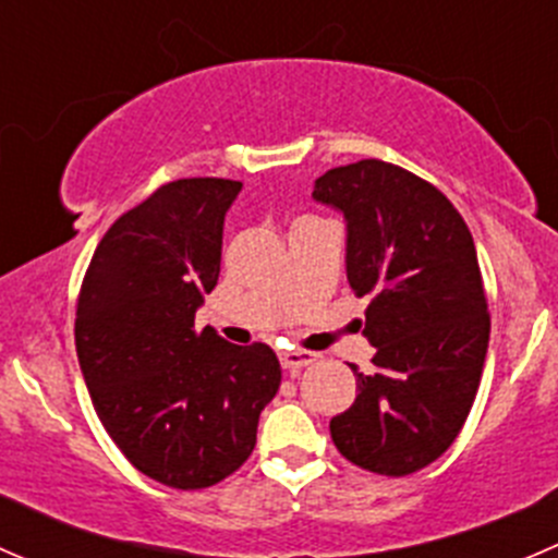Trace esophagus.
<instances>
[{
    "label": "esophagus",
    "instance_id": "obj_1",
    "mask_svg": "<svg viewBox=\"0 0 558 558\" xmlns=\"http://www.w3.org/2000/svg\"><path fill=\"white\" fill-rule=\"evenodd\" d=\"M315 359L318 356L311 351H280V367H283L286 373H300V369L311 367Z\"/></svg>",
    "mask_w": 558,
    "mask_h": 558
}]
</instances>
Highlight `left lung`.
I'll return each mask as SVG.
<instances>
[{
  "instance_id": "left-lung-1",
  "label": "left lung",
  "mask_w": 558,
  "mask_h": 558,
  "mask_svg": "<svg viewBox=\"0 0 558 558\" xmlns=\"http://www.w3.org/2000/svg\"><path fill=\"white\" fill-rule=\"evenodd\" d=\"M313 196L345 216L348 283L369 296L375 345L331 440L362 470L410 475L451 448L481 386L492 318L475 243L437 185L388 161L335 167Z\"/></svg>"
}]
</instances>
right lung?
I'll return each mask as SVG.
<instances>
[{"label":"right lung","instance_id":"obj_1","mask_svg":"<svg viewBox=\"0 0 558 558\" xmlns=\"http://www.w3.org/2000/svg\"><path fill=\"white\" fill-rule=\"evenodd\" d=\"M240 189L227 178L159 185L107 229L77 294V362L99 421L143 475L180 492L245 464L280 386L269 345L194 329Z\"/></svg>","mask_w":558,"mask_h":558}]
</instances>
